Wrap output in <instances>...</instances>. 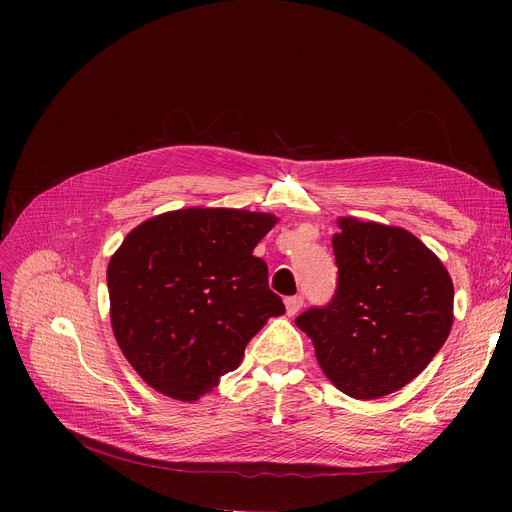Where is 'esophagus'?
Returning a JSON list of instances; mask_svg holds the SVG:
<instances>
[{"mask_svg": "<svg viewBox=\"0 0 512 512\" xmlns=\"http://www.w3.org/2000/svg\"><path fill=\"white\" fill-rule=\"evenodd\" d=\"M284 305H286V313H288V317H294V315H297V313L303 309L305 299L301 297V294H297V297H288V299L284 301Z\"/></svg>", "mask_w": 512, "mask_h": 512, "instance_id": "1", "label": "esophagus"}]
</instances>
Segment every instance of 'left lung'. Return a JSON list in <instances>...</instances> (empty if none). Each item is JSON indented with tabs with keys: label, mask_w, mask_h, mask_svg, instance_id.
Masks as SVG:
<instances>
[{
	"label": "left lung",
	"mask_w": 512,
	"mask_h": 512,
	"mask_svg": "<svg viewBox=\"0 0 512 512\" xmlns=\"http://www.w3.org/2000/svg\"><path fill=\"white\" fill-rule=\"evenodd\" d=\"M338 228L334 297L294 324L340 392L371 400L407 386L436 357L452 328L454 288L411 232L355 218Z\"/></svg>",
	"instance_id": "1"
}]
</instances>
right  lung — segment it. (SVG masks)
<instances>
[{"instance_id": "right-lung-1", "label": "right lung", "mask_w": 512, "mask_h": 512, "mask_svg": "<svg viewBox=\"0 0 512 512\" xmlns=\"http://www.w3.org/2000/svg\"><path fill=\"white\" fill-rule=\"evenodd\" d=\"M278 220L245 209H178L128 232L107 265L112 328L141 378L197 400L234 371L284 303L253 255Z\"/></svg>"}]
</instances>
